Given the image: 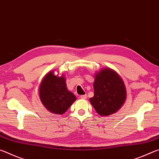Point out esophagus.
Wrapping results in <instances>:
<instances>
[{
  "label": "esophagus",
  "instance_id": "esophagus-1",
  "mask_svg": "<svg viewBox=\"0 0 159 159\" xmlns=\"http://www.w3.org/2000/svg\"><path fill=\"white\" fill-rule=\"evenodd\" d=\"M87 98H88L87 95H80V98H81V99H87Z\"/></svg>",
  "mask_w": 159,
  "mask_h": 159
}]
</instances>
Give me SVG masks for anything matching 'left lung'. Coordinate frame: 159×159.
Segmentation results:
<instances>
[{
  "instance_id": "1",
  "label": "left lung",
  "mask_w": 159,
  "mask_h": 159,
  "mask_svg": "<svg viewBox=\"0 0 159 159\" xmlns=\"http://www.w3.org/2000/svg\"><path fill=\"white\" fill-rule=\"evenodd\" d=\"M93 83L94 96L90 102L98 114L108 116L121 108L127 97L122 78L110 68L96 72Z\"/></svg>"
}]
</instances>
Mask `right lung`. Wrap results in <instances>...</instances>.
I'll use <instances>...</instances> for the list:
<instances>
[{"label": "right lung", "instance_id": "1", "mask_svg": "<svg viewBox=\"0 0 159 159\" xmlns=\"http://www.w3.org/2000/svg\"><path fill=\"white\" fill-rule=\"evenodd\" d=\"M39 93L43 105L55 114H64L76 99L67 89L64 75H55L53 71L48 72L42 79Z\"/></svg>", "mask_w": 159, "mask_h": 159}]
</instances>
